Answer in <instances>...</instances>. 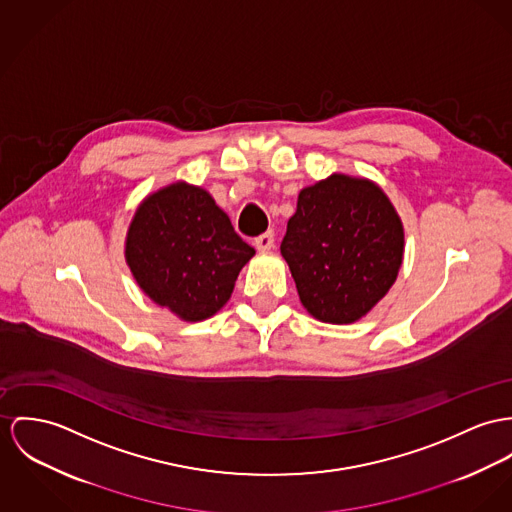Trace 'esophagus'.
<instances>
[{"label":"esophagus","mask_w":512,"mask_h":512,"mask_svg":"<svg viewBox=\"0 0 512 512\" xmlns=\"http://www.w3.org/2000/svg\"><path fill=\"white\" fill-rule=\"evenodd\" d=\"M255 247L257 251H271L275 247V234L273 232H265L255 239Z\"/></svg>","instance_id":"1"}]
</instances>
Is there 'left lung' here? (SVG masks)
<instances>
[{
  "label": "left lung",
  "instance_id": "8db88e82",
  "mask_svg": "<svg viewBox=\"0 0 512 512\" xmlns=\"http://www.w3.org/2000/svg\"><path fill=\"white\" fill-rule=\"evenodd\" d=\"M403 222L380 185L331 173L298 195L280 253L308 314L335 325L362 319L394 286Z\"/></svg>",
  "mask_w": 512,
  "mask_h": 512
}]
</instances>
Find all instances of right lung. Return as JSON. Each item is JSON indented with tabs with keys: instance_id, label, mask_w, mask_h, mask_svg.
<instances>
[{
	"instance_id": "right-lung-1",
	"label": "right lung",
	"mask_w": 512,
	"mask_h": 512,
	"mask_svg": "<svg viewBox=\"0 0 512 512\" xmlns=\"http://www.w3.org/2000/svg\"><path fill=\"white\" fill-rule=\"evenodd\" d=\"M253 255L212 195L187 181L144 198L124 239V259L140 290L191 323L228 304Z\"/></svg>"
}]
</instances>
